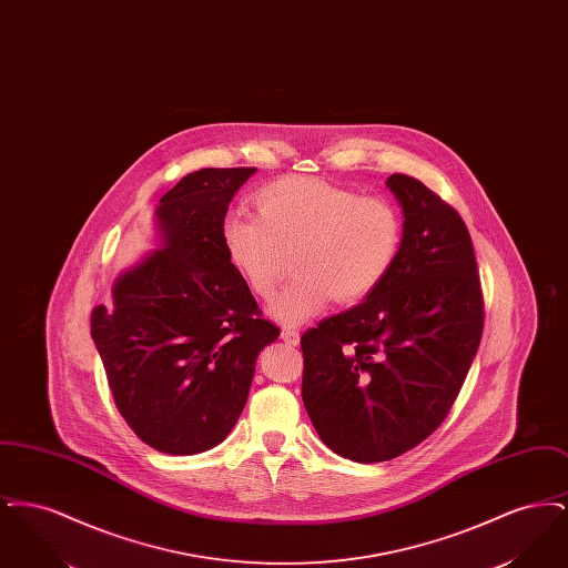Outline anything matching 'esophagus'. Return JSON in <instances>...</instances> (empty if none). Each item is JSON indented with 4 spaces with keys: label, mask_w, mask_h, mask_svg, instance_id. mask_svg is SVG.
Listing matches in <instances>:
<instances>
[{
    "label": "esophagus",
    "mask_w": 568,
    "mask_h": 568,
    "mask_svg": "<svg viewBox=\"0 0 568 568\" xmlns=\"http://www.w3.org/2000/svg\"><path fill=\"white\" fill-rule=\"evenodd\" d=\"M281 338H283L285 343H290V345H297V343H300V332L294 329V327H283V329H281Z\"/></svg>",
    "instance_id": "34e87169"
}]
</instances>
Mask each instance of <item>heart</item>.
Returning a JSON list of instances; mask_svg holds the SVG:
<instances>
[{
  "instance_id": "1",
  "label": "heart",
  "mask_w": 568,
  "mask_h": 568,
  "mask_svg": "<svg viewBox=\"0 0 568 568\" xmlns=\"http://www.w3.org/2000/svg\"><path fill=\"white\" fill-rule=\"evenodd\" d=\"M255 209L257 216H225L221 241L260 297L274 294L292 255L294 278L271 306L283 324L315 317L332 297L353 304L371 296L403 246V219L389 200L322 179H278L255 193Z\"/></svg>"
}]
</instances>
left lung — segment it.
<instances>
[{
  "label": "left lung",
  "instance_id": "8db88e82",
  "mask_svg": "<svg viewBox=\"0 0 568 568\" xmlns=\"http://www.w3.org/2000/svg\"><path fill=\"white\" fill-rule=\"evenodd\" d=\"M403 206L392 272L352 311L302 334V400L325 445L353 462L398 458L443 424L484 332L470 234L422 181L385 183Z\"/></svg>",
  "mask_w": 568,
  "mask_h": 568
}]
</instances>
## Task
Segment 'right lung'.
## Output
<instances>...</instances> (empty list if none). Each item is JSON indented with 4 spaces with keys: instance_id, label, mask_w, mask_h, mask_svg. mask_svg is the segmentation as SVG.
Returning <instances> with one entry per match:
<instances>
[{
    "instance_id": "1",
    "label": "right lung",
    "mask_w": 568,
    "mask_h": 568,
    "mask_svg": "<svg viewBox=\"0 0 568 568\" xmlns=\"http://www.w3.org/2000/svg\"><path fill=\"white\" fill-rule=\"evenodd\" d=\"M255 168H202L160 200L162 246L91 313L114 405L138 438L170 456L219 445L243 413L260 352L278 338L230 264L221 225Z\"/></svg>"
}]
</instances>
